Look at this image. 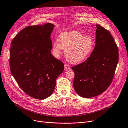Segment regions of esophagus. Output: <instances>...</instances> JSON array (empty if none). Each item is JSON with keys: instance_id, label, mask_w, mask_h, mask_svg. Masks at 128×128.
<instances>
[{"instance_id": "1", "label": "esophagus", "mask_w": 128, "mask_h": 128, "mask_svg": "<svg viewBox=\"0 0 128 128\" xmlns=\"http://www.w3.org/2000/svg\"><path fill=\"white\" fill-rule=\"evenodd\" d=\"M70 68V67L68 64H64V70H68Z\"/></svg>"}]
</instances>
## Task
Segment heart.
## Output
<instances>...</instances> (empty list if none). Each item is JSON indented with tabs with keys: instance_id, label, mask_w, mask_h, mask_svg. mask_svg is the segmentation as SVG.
<instances>
[{
	"instance_id": "b5f03b06",
	"label": "heart",
	"mask_w": 128,
	"mask_h": 128,
	"mask_svg": "<svg viewBox=\"0 0 128 128\" xmlns=\"http://www.w3.org/2000/svg\"><path fill=\"white\" fill-rule=\"evenodd\" d=\"M58 41L54 42L52 45V53L58 58L65 50L64 54L67 60L71 64L83 62L92 52L94 42L92 38L84 36L77 31L65 32L60 34Z\"/></svg>"
}]
</instances>
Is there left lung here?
<instances>
[{
  "label": "left lung",
  "instance_id": "left-lung-1",
  "mask_svg": "<svg viewBox=\"0 0 128 128\" xmlns=\"http://www.w3.org/2000/svg\"><path fill=\"white\" fill-rule=\"evenodd\" d=\"M96 45L90 57L74 66V88L80 96L90 98L106 91L111 84L119 60L118 48L108 30L96 24Z\"/></svg>",
  "mask_w": 128,
  "mask_h": 128
}]
</instances>
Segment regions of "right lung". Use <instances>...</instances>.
Returning <instances> with one entry per match:
<instances>
[{
	"instance_id": "1",
	"label": "right lung",
	"mask_w": 128,
	"mask_h": 128,
	"mask_svg": "<svg viewBox=\"0 0 128 128\" xmlns=\"http://www.w3.org/2000/svg\"><path fill=\"white\" fill-rule=\"evenodd\" d=\"M54 24L30 26L13 39L9 64L12 75L26 94L42 100L54 92L56 81L64 70L62 61L51 54Z\"/></svg>"
}]
</instances>
